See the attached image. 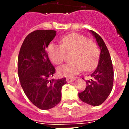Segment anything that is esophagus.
Listing matches in <instances>:
<instances>
[{
	"label": "esophagus",
	"mask_w": 129,
	"mask_h": 129,
	"mask_svg": "<svg viewBox=\"0 0 129 129\" xmlns=\"http://www.w3.org/2000/svg\"><path fill=\"white\" fill-rule=\"evenodd\" d=\"M74 80H75V78H68L66 79L67 82H68V83L74 82Z\"/></svg>",
	"instance_id": "esophagus-1"
}]
</instances>
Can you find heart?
I'll use <instances>...</instances> for the list:
<instances>
[{"mask_svg":"<svg viewBox=\"0 0 129 129\" xmlns=\"http://www.w3.org/2000/svg\"><path fill=\"white\" fill-rule=\"evenodd\" d=\"M60 41L61 45L49 43L47 47V54L53 63L59 65L64 60L65 51H72L70 56L72 61L57 69V72L61 76L72 77L84 69L90 71L95 68L99 58V50L94 42L76 33L63 37Z\"/></svg>","mask_w":129,"mask_h":129,"instance_id":"obj_1","label":"heart"}]
</instances>
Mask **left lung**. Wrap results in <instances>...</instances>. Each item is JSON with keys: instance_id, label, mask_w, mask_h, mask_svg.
<instances>
[{"instance_id": "obj_1", "label": "left lung", "mask_w": 129, "mask_h": 129, "mask_svg": "<svg viewBox=\"0 0 129 129\" xmlns=\"http://www.w3.org/2000/svg\"><path fill=\"white\" fill-rule=\"evenodd\" d=\"M100 47V58L98 66L86 80V88L78 94L82 102L92 106H99L106 100L112 91L114 81V71L112 60L108 49L102 37L90 30Z\"/></svg>"}]
</instances>
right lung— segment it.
I'll return each instance as SVG.
<instances>
[{
	"label": "right lung",
	"mask_w": 129,
	"mask_h": 129,
	"mask_svg": "<svg viewBox=\"0 0 129 129\" xmlns=\"http://www.w3.org/2000/svg\"><path fill=\"white\" fill-rule=\"evenodd\" d=\"M56 35L54 30H36L25 37L18 57L21 86L29 100L37 108L48 110L59 103L66 78L51 79L55 69L46 49Z\"/></svg>",
	"instance_id": "right-lung-1"
}]
</instances>
